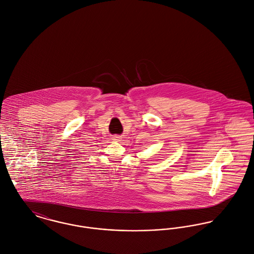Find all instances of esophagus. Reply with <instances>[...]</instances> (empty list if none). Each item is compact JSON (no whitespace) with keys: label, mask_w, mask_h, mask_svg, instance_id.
<instances>
[{"label":"esophagus","mask_w":254,"mask_h":254,"mask_svg":"<svg viewBox=\"0 0 254 254\" xmlns=\"http://www.w3.org/2000/svg\"><path fill=\"white\" fill-rule=\"evenodd\" d=\"M112 140L115 141V142H121L122 137L119 136V135H114L113 137H112Z\"/></svg>","instance_id":"esophagus-1"}]
</instances>
